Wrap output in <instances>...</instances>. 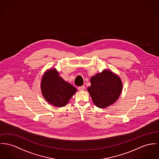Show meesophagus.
Segmentation results:
<instances>
[{
	"label": "esophagus",
	"instance_id": "1",
	"mask_svg": "<svg viewBox=\"0 0 159 159\" xmlns=\"http://www.w3.org/2000/svg\"><path fill=\"white\" fill-rule=\"evenodd\" d=\"M85 89V86H79V87H78V89L79 90V91H84V89Z\"/></svg>",
	"mask_w": 159,
	"mask_h": 159
}]
</instances>
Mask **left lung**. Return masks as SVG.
Masks as SVG:
<instances>
[{
    "label": "left lung",
    "instance_id": "1",
    "mask_svg": "<svg viewBox=\"0 0 159 159\" xmlns=\"http://www.w3.org/2000/svg\"><path fill=\"white\" fill-rule=\"evenodd\" d=\"M91 86L87 89L94 105L105 108L115 103L122 90L120 77L110 70H104L91 77Z\"/></svg>",
    "mask_w": 159,
    "mask_h": 159
}]
</instances>
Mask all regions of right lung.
<instances>
[{
  "mask_svg": "<svg viewBox=\"0 0 159 159\" xmlns=\"http://www.w3.org/2000/svg\"><path fill=\"white\" fill-rule=\"evenodd\" d=\"M40 88L47 102L56 107L66 106L77 92V89L65 81L56 68H50L43 74Z\"/></svg>",
  "mask_w": 159,
  "mask_h": 159,
  "instance_id": "obj_1",
  "label": "right lung"
}]
</instances>
